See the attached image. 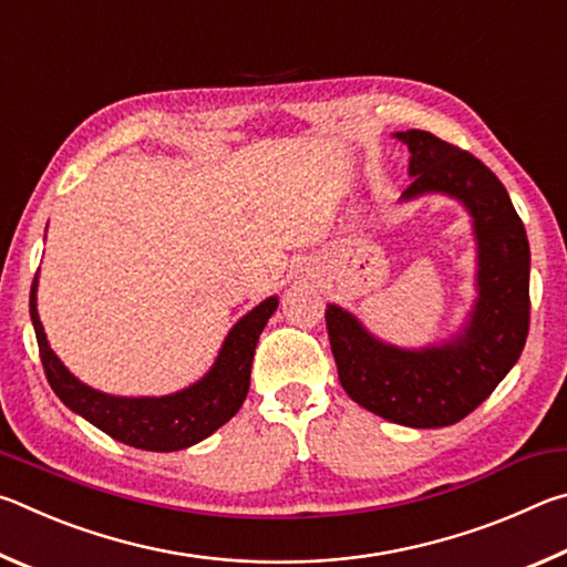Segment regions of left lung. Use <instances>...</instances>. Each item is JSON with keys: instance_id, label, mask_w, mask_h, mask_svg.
Wrapping results in <instances>:
<instances>
[{"instance_id": "1", "label": "left lung", "mask_w": 567, "mask_h": 567, "mask_svg": "<svg viewBox=\"0 0 567 567\" xmlns=\"http://www.w3.org/2000/svg\"><path fill=\"white\" fill-rule=\"evenodd\" d=\"M412 182L402 197L445 192L475 219L477 290L463 338L420 352L382 344L350 312L328 305L324 322L340 385L362 405L408 427H445L491 398L520 358L530 328V245L511 195L470 152L425 130L398 132Z\"/></svg>"}]
</instances>
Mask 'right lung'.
<instances>
[{
	"label": "right lung",
	"instance_id": "add662e5",
	"mask_svg": "<svg viewBox=\"0 0 567 567\" xmlns=\"http://www.w3.org/2000/svg\"><path fill=\"white\" fill-rule=\"evenodd\" d=\"M37 275L30 292V315L40 344L44 375L54 395L76 415L90 420L102 433L124 445L172 453L199 443L223 427L243 408L249 390V370L260 332L277 310V297L257 305L227 334L223 352L207 375L182 392L167 398H112L84 385L47 344L40 315H37Z\"/></svg>",
	"mask_w": 567,
	"mask_h": 567
}]
</instances>
